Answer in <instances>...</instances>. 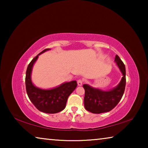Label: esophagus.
Listing matches in <instances>:
<instances>
[{"mask_svg":"<svg viewBox=\"0 0 148 148\" xmlns=\"http://www.w3.org/2000/svg\"><path fill=\"white\" fill-rule=\"evenodd\" d=\"M83 82L84 81L82 79H78L77 80V85H78L79 86H82V84H83Z\"/></svg>","mask_w":148,"mask_h":148,"instance_id":"34e87169","label":"esophagus"}]
</instances>
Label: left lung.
<instances>
[{
  "label": "left lung",
  "instance_id": "1",
  "mask_svg": "<svg viewBox=\"0 0 148 148\" xmlns=\"http://www.w3.org/2000/svg\"><path fill=\"white\" fill-rule=\"evenodd\" d=\"M115 62L123 74L122 79L117 86L108 91L93 88L84 84V106L87 111L92 114H101L111 111L117 106L123 95L126 85L125 66L119 57L116 55Z\"/></svg>",
  "mask_w": 148,
  "mask_h": 148
}]
</instances>
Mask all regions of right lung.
<instances>
[{
    "label": "right lung",
    "instance_id": "1",
    "mask_svg": "<svg viewBox=\"0 0 148 148\" xmlns=\"http://www.w3.org/2000/svg\"><path fill=\"white\" fill-rule=\"evenodd\" d=\"M49 49L43 50L29 64L26 71L25 86L29 99L39 111L47 114H56L65 108L69 95L76 88L77 84L76 81H71L51 89H42L34 86L31 77L32 66L39 55Z\"/></svg>",
    "mask_w": 148,
    "mask_h": 148
}]
</instances>
